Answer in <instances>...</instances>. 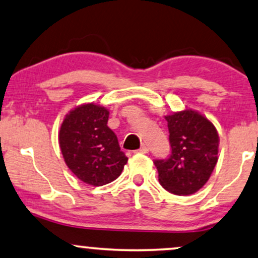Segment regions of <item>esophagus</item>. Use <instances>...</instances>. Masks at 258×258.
<instances>
[{"mask_svg": "<svg viewBox=\"0 0 258 258\" xmlns=\"http://www.w3.org/2000/svg\"><path fill=\"white\" fill-rule=\"evenodd\" d=\"M148 151H149V149H148L147 146L144 145L141 148L138 149V151H135V152H138V153H142V154H147Z\"/></svg>", "mask_w": 258, "mask_h": 258, "instance_id": "34e87169", "label": "esophagus"}]
</instances>
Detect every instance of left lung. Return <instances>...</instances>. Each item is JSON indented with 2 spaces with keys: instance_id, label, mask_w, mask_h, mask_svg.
Returning <instances> with one entry per match:
<instances>
[{
  "instance_id": "8db88e82",
  "label": "left lung",
  "mask_w": 258,
  "mask_h": 258,
  "mask_svg": "<svg viewBox=\"0 0 258 258\" xmlns=\"http://www.w3.org/2000/svg\"><path fill=\"white\" fill-rule=\"evenodd\" d=\"M172 153L155 160L159 182L174 195H191L208 182L218 163L219 134L211 120L186 109L165 116Z\"/></svg>"
}]
</instances>
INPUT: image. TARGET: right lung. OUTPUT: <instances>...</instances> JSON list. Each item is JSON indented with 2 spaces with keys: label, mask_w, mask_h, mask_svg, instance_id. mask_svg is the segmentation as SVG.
Wrapping results in <instances>:
<instances>
[{
  "label": "right lung",
  "mask_w": 258,
  "mask_h": 258,
  "mask_svg": "<svg viewBox=\"0 0 258 258\" xmlns=\"http://www.w3.org/2000/svg\"><path fill=\"white\" fill-rule=\"evenodd\" d=\"M109 110L82 104L66 114L58 142L67 166L79 179L93 186L113 182L128 161L118 140L107 126Z\"/></svg>",
  "instance_id": "1"
}]
</instances>
